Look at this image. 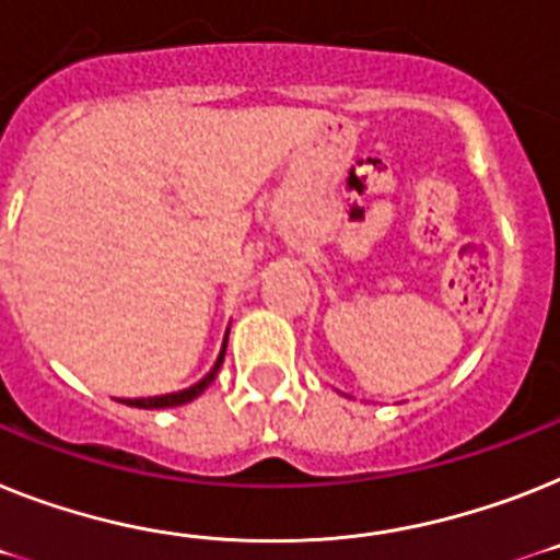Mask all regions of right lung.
I'll return each instance as SVG.
<instances>
[{
  "instance_id": "1",
  "label": "right lung",
  "mask_w": 560,
  "mask_h": 560,
  "mask_svg": "<svg viewBox=\"0 0 560 560\" xmlns=\"http://www.w3.org/2000/svg\"><path fill=\"white\" fill-rule=\"evenodd\" d=\"M230 332V330H228ZM228 332H224V341H222V352H219V359H215L213 370H210L201 382H196L192 387L187 389H178V393H167V396H153V398H125L121 404H128V407H139V410H164V407H182V404L192 401V398H199L205 389L213 384L215 373H219V368H222L224 361V350H228Z\"/></svg>"
}]
</instances>
